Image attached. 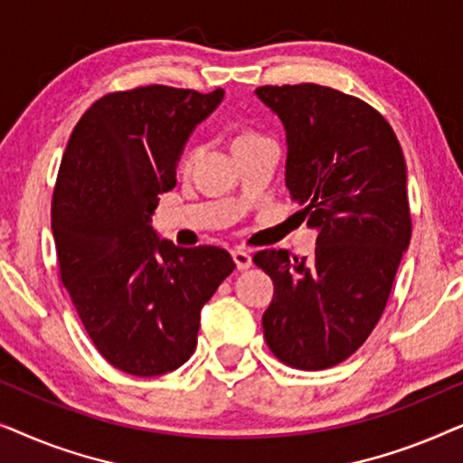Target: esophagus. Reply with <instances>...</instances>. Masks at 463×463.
<instances>
[{"label":"esophagus","mask_w":463,"mask_h":463,"mask_svg":"<svg viewBox=\"0 0 463 463\" xmlns=\"http://www.w3.org/2000/svg\"><path fill=\"white\" fill-rule=\"evenodd\" d=\"M232 257H233V263H236L238 269H249L252 265V259L246 250H233Z\"/></svg>","instance_id":"obj_1"}]
</instances>
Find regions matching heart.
Returning <instances> with one entry per match:
<instances>
[{
  "label": "heart",
  "mask_w": 463,
  "mask_h": 463,
  "mask_svg": "<svg viewBox=\"0 0 463 463\" xmlns=\"http://www.w3.org/2000/svg\"><path fill=\"white\" fill-rule=\"evenodd\" d=\"M250 137H257V135H252V132H242V135H240L236 141H242V138H250ZM198 147H192V149H187L185 151V156H183V160H181V166L183 168H187V166H192L194 164V160L195 157H198Z\"/></svg>",
  "instance_id": "1"
}]
</instances>
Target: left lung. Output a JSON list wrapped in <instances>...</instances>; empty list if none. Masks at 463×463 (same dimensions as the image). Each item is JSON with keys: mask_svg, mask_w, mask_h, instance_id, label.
<instances>
[{"mask_svg": "<svg viewBox=\"0 0 463 463\" xmlns=\"http://www.w3.org/2000/svg\"><path fill=\"white\" fill-rule=\"evenodd\" d=\"M287 128V187L318 230L312 261L259 250L274 280L263 337L287 366L320 371L350 358L382 318L411 240L407 164L382 113L318 84L259 86Z\"/></svg>", "mask_w": 463, "mask_h": 463, "instance_id": "8db88e82", "label": "left lung"}]
</instances>
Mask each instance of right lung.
<instances>
[{
    "mask_svg": "<svg viewBox=\"0 0 463 463\" xmlns=\"http://www.w3.org/2000/svg\"><path fill=\"white\" fill-rule=\"evenodd\" d=\"M221 99V88L160 84L109 92L88 107L62 154L52 194L61 280L100 356L128 375L187 363L202 306L236 268L219 246L181 249L149 225L187 137Z\"/></svg>",
    "mask_w": 463,
    "mask_h": 463,
    "instance_id": "obj_1",
    "label": "right lung"
}]
</instances>
